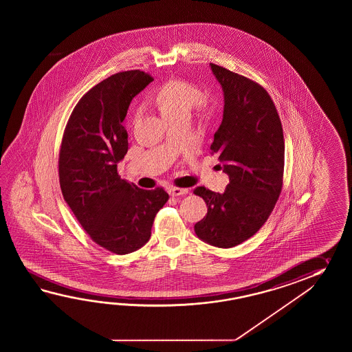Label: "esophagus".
<instances>
[{"label":"esophagus","instance_id":"34e87169","mask_svg":"<svg viewBox=\"0 0 352 352\" xmlns=\"http://www.w3.org/2000/svg\"><path fill=\"white\" fill-rule=\"evenodd\" d=\"M188 192V190L187 188H182V187H170L168 188V194L170 196H181V195H186Z\"/></svg>","mask_w":352,"mask_h":352}]
</instances>
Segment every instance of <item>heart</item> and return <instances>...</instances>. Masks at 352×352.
Masks as SVG:
<instances>
[{"label":"heart","mask_w":352,"mask_h":352,"mask_svg":"<svg viewBox=\"0 0 352 352\" xmlns=\"http://www.w3.org/2000/svg\"><path fill=\"white\" fill-rule=\"evenodd\" d=\"M153 103L165 120L184 117L188 118L195 105L199 120L209 124L220 111L219 99L214 96H201V90L191 82L173 79L165 82L153 94Z\"/></svg>","instance_id":"1"}]
</instances>
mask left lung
Wrapping results in <instances>:
<instances>
[{
  "mask_svg": "<svg viewBox=\"0 0 352 352\" xmlns=\"http://www.w3.org/2000/svg\"><path fill=\"white\" fill-rule=\"evenodd\" d=\"M224 91V114L210 150L229 176L223 194L199 186L208 214L195 224L200 239L232 248L268 220L283 187L285 137L277 108L259 82L210 63Z\"/></svg>",
  "mask_w": 352,
  "mask_h": 352,
  "instance_id": "left-lung-1",
  "label": "left lung"
}]
</instances>
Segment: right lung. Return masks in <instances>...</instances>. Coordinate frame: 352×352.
I'll return each mask as SVG.
<instances>
[{
	"instance_id": "add662e5",
	"label": "right lung",
	"mask_w": 352,
	"mask_h": 352,
	"mask_svg": "<svg viewBox=\"0 0 352 352\" xmlns=\"http://www.w3.org/2000/svg\"><path fill=\"white\" fill-rule=\"evenodd\" d=\"M152 80L144 72L127 70L98 82L75 105L60 144L63 197L90 239L114 254L143 247L168 200L164 187L143 190L117 171L128 151L122 122L131 100Z\"/></svg>"
}]
</instances>
